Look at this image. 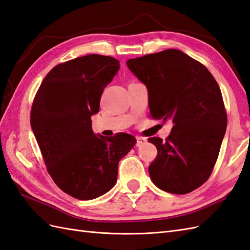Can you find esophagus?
I'll use <instances>...</instances> for the list:
<instances>
[{
	"mask_svg": "<svg viewBox=\"0 0 250 250\" xmlns=\"http://www.w3.org/2000/svg\"><path fill=\"white\" fill-rule=\"evenodd\" d=\"M147 140L146 138H142V137H137V146H141L143 145Z\"/></svg>",
	"mask_w": 250,
	"mask_h": 250,
	"instance_id": "obj_1",
	"label": "esophagus"
}]
</instances>
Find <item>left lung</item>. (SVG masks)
<instances>
[{
  "instance_id": "obj_1",
  "label": "left lung",
  "mask_w": 250,
  "mask_h": 250,
  "mask_svg": "<svg viewBox=\"0 0 250 250\" xmlns=\"http://www.w3.org/2000/svg\"><path fill=\"white\" fill-rule=\"evenodd\" d=\"M147 88L151 118L171 121L166 141L149 138L158 155L148 167L154 185L187 194L209 178L227 127L221 89L204 64L175 48L126 62Z\"/></svg>"
}]
</instances>
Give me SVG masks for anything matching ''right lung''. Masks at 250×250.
<instances>
[{"instance_id":"1","label":"right lung","mask_w":250,"mask_h":250,"mask_svg":"<svg viewBox=\"0 0 250 250\" xmlns=\"http://www.w3.org/2000/svg\"><path fill=\"white\" fill-rule=\"evenodd\" d=\"M120 70L110 56L91 54L53 68L32 106L30 126L55 184L72 197L89 200L117 184L119 161L136 139L121 132L95 135L91 117L103 91Z\"/></svg>"}]
</instances>
